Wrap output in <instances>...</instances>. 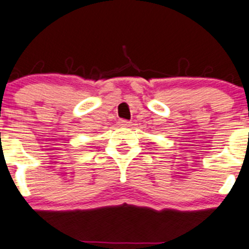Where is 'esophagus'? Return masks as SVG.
Listing matches in <instances>:
<instances>
[{
    "instance_id": "esophagus-1",
    "label": "esophagus",
    "mask_w": 249,
    "mask_h": 249,
    "mask_svg": "<svg viewBox=\"0 0 249 249\" xmlns=\"http://www.w3.org/2000/svg\"><path fill=\"white\" fill-rule=\"evenodd\" d=\"M119 124L121 127H130L132 125V122L127 121V120H119Z\"/></svg>"
}]
</instances>
